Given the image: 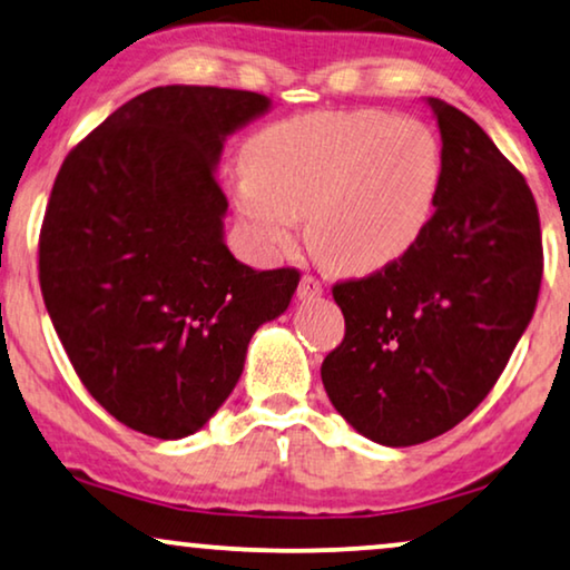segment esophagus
<instances>
[{
  "label": "esophagus",
  "instance_id": "34e87169",
  "mask_svg": "<svg viewBox=\"0 0 570 570\" xmlns=\"http://www.w3.org/2000/svg\"><path fill=\"white\" fill-rule=\"evenodd\" d=\"M322 293H324L322 279H316L314 275H306L301 279V285H298L301 301H316V298H322Z\"/></svg>",
  "mask_w": 570,
  "mask_h": 570
}]
</instances>
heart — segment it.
<instances>
[{
    "instance_id": "1",
    "label": "heart",
    "mask_w": 570,
    "mask_h": 570,
    "mask_svg": "<svg viewBox=\"0 0 570 570\" xmlns=\"http://www.w3.org/2000/svg\"><path fill=\"white\" fill-rule=\"evenodd\" d=\"M441 186L443 150L428 124L345 108L262 129L228 191L238 228L259 254H285L306 217L308 248L326 269L368 277L423 240Z\"/></svg>"
}]
</instances>
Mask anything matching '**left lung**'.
<instances>
[{"label": "left lung", "mask_w": 570, "mask_h": 570, "mask_svg": "<svg viewBox=\"0 0 570 570\" xmlns=\"http://www.w3.org/2000/svg\"><path fill=\"white\" fill-rule=\"evenodd\" d=\"M443 186L423 240L400 264L334 285L345 340L322 363L334 410L381 446L446 433L495 386L532 322L540 215L524 176L478 121L428 98Z\"/></svg>", "instance_id": "obj_1"}]
</instances>
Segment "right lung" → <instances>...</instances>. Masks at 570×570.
Returning a JSON list of instances; mask_svg holds the SVG:
<instances>
[{
    "mask_svg": "<svg viewBox=\"0 0 570 570\" xmlns=\"http://www.w3.org/2000/svg\"><path fill=\"white\" fill-rule=\"evenodd\" d=\"M259 92L153 88L82 139L53 181L38 269L53 330L100 407L160 441L197 433L228 400L295 269L256 272L225 246L215 170Z\"/></svg>",
    "mask_w": 570,
    "mask_h": 570,
    "instance_id": "right-lung-1",
    "label": "right lung"
}]
</instances>
